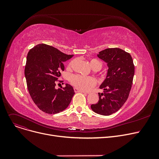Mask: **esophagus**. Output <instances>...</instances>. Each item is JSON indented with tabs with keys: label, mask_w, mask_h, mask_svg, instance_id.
<instances>
[{
	"label": "esophagus",
	"mask_w": 159,
	"mask_h": 159,
	"mask_svg": "<svg viewBox=\"0 0 159 159\" xmlns=\"http://www.w3.org/2000/svg\"><path fill=\"white\" fill-rule=\"evenodd\" d=\"M74 91H75V93H77V92H81V93H87L86 92H85V91H82V90H80V89H79V88H74Z\"/></svg>",
	"instance_id": "1"
}]
</instances>
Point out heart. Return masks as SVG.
I'll return each instance as SVG.
<instances>
[{
    "label": "heart",
    "mask_w": 159,
    "mask_h": 159,
    "mask_svg": "<svg viewBox=\"0 0 159 159\" xmlns=\"http://www.w3.org/2000/svg\"><path fill=\"white\" fill-rule=\"evenodd\" d=\"M90 66L95 71H98L102 68V62L95 58H92L89 61ZM72 62L69 64V67H71ZM70 82L71 84L82 91H89L96 85V80L90 77H84L80 75H71L70 78Z\"/></svg>",
    "instance_id": "obj_1"
}]
</instances>
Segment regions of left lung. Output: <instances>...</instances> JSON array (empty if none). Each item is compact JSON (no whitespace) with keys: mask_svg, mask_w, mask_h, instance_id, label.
Instances as JSON below:
<instances>
[{"mask_svg":"<svg viewBox=\"0 0 159 159\" xmlns=\"http://www.w3.org/2000/svg\"><path fill=\"white\" fill-rule=\"evenodd\" d=\"M98 57L107 63L108 70L104 81L100 86L104 93H98L97 104H91L94 112L110 115L126 102L133 84L135 66L131 55L120 48H107L100 52Z\"/></svg>","mask_w":159,"mask_h":159,"instance_id":"obj_1","label":"left lung"}]
</instances>
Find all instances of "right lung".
Instances as JSON below:
<instances>
[{"label":"right lung","mask_w":159,"mask_h":159,"mask_svg":"<svg viewBox=\"0 0 159 159\" xmlns=\"http://www.w3.org/2000/svg\"><path fill=\"white\" fill-rule=\"evenodd\" d=\"M73 56L45 44L34 46L28 53L24 70L28 89L33 101L44 113L62 111L71 101L75 91L71 85L55 87L64 70L63 63Z\"/></svg>","instance_id":"add662e5"}]
</instances>
